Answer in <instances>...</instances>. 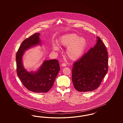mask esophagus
<instances>
[{
    "mask_svg": "<svg viewBox=\"0 0 123 123\" xmlns=\"http://www.w3.org/2000/svg\"><path fill=\"white\" fill-rule=\"evenodd\" d=\"M61 65L63 66V67H65L66 66V64L65 63H62L61 64Z\"/></svg>",
    "mask_w": 123,
    "mask_h": 123,
    "instance_id": "34e87169",
    "label": "esophagus"
}]
</instances>
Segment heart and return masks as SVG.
I'll list each match as a JSON object with an SVG mask.
<instances>
[{
  "label": "heart",
  "instance_id": "1",
  "mask_svg": "<svg viewBox=\"0 0 123 123\" xmlns=\"http://www.w3.org/2000/svg\"><path fill=\"white\" fill-rule=\"evenodd\" d=\"M59 43L63 46L67 47L65 51L66 55L72 60L79 59L82 56L87 45L86 39L75 33L62 35L59 39ZM52 48L55 51L59 50V46L55 43L53 44Z\"/></svg>",
  "mask_w": 123,
  "mask_h": 123
}]
</instances>
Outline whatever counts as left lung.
<instances>
[{"label": "left lung", "instance_id": "obj_1", "mask_svg": "<svg viewBox=\"0 0 123 123\" xmlns=\"http://www.w3.org/2000/svg\"><path fill=\"white\" fill-rule=\"evenodd\" d=\"M105 46L98 36L93 47L73 64L72 80L79 92L97 88L108 71V55Z\"/></svg>", "mask_w": 123, "mask_h": 123}]
</instances>
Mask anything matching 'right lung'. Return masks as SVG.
<instances>
[{"mask_svg":"<svg viewBox=\"0 0 123 123\" xmlns=\"http://www.w3.org/2000/svg\"><path fill=\"white\" fill-rule=\"evenodd\" d=\"M40 35V33H35L22 43L16 54L17 71L21 82L28 89L35 93H47L53 87L60 70L59 61L56 59L45 60L38 70L31 72L25 69L23 63V57L26 51L41 45Z\"/></svg>","mask_w":123,"mask_h":123,"instance_id":"1","label":"right lung"}]
</instances>
